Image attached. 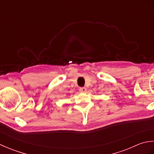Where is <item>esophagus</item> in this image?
Masks as SVG:
<instances>
[{"label":"esophagus","instance_id":"34e87169","mask_svg":"<svg viewBox=\"0 0 154 154\" xmlns=\"http://www.w3.org/2000/svg\"><path fill=\"white\" fill-rule=\"evenodd\" d=\"M79 91L81 93H85L87 91V88L86 87H80Z\"/></svg>","mask_w":154,"mask_h":154}]
</instances>
